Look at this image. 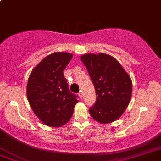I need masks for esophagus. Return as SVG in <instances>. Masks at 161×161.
Masks as SVG:
<instances>
[{
	"label": "esophagus",
	"instance_id": "esophagus-1",
	"mask_svg": "<svg viewBox=\"0 0 161 161\" xmlns=\"http://www.w3.org/2000/svg\"><path fill=\"white\" fill-rule=\"evenodd\" d=\"M79 96H80V99H82V98H83V96H84V93L82 92H80L79 93Z\"/></svg>",
	"mask_w": 161,
	"mask_h": 161
}]
</instances>
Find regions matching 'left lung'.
Here are the masks:
<instances>
[{
    "label": "left lung",
    "instance_id": "left-lung-1",
    "mask_svg": "<svg viewBox=\"0 0 161 161\" xmlns=\"http://www.w3.org/2000/svg\"><path fill=\"white\" fill-rule=\"evenodd\" d=\"M80 60L89 73L97 96L89 109L90 115L102 124L117 120L130 101V76L114 58L107 53H85Z\"/></svg>",
    "mask_w": 161,
    "mask_h": 161
}]
</instances>
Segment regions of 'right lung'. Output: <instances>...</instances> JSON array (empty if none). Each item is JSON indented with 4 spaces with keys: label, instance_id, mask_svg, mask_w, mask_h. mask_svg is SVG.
<instances>
[{
    "label": "right lung",
    "instance_id": "1",
    "mask_svg": "<svg viewBox=\"0 0 161 161\" xmlns=\"http://www.w3.org/2000/svg\"><path fill=\"white\" fill-rule=\"evenodd\" d=\"M72 58L73 54L66 52L48 55L33 69L27 80L29 104L41 122L50 127L66 124L78 102L63 74Z\"/></svg>",
    "mask_w": 161,
    "mask_h": 161
}]
</instances>
